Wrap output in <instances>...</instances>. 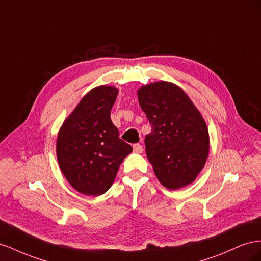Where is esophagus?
Masks as SVG:
<instances>
[{
    "mask_svg": "<svg viewBox=\"0 0 261 261\" xmlns=\"http://www.w3.org/2000/svg\"><path fill=\"white\" fill-rule=\"evenodd\" d=\"M133 152L135 153H142L143 152V147L141 144H135L133 145Z\"/></svg>",
    "mask_w": 261,
    "mask_h": 261,
    "instance_id": "34e87169",
    "label": "esophagus"
}]
</instances>
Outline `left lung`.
Listing matches in <instances>:
<instances>
[{
  "label": "left lung",
  "instance_id": "left-lung-1",
  "mask_svg": "<svg viewBox=\"0 0 261 261\" xmlns=\"http://www.w3.org/2000/svg\"><path fill=\"white\" fill-rule=\"evenodd\" d=\"M138 99L152 125L145 151L160 182L170 190L196 180L210 150L206 123L178 85L158 81L141 86Z\"/></svg>",
  "mask_w": 261,
  "mask_h": 261
}]
</instances>
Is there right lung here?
Returning <instances> with one entry per match:
<instances>
[{
    "instance_id": "right-lung-1",
    "label": "right lung",
    "mask_w": 261,
    "mask_h": 261,
    "mask_svg": "<svg viewBox=\"0 0 261 261\" xmlns=\"http://www.w3.org/2000/svg\"><path fill=\"white\" fill-rule=\"evenodd\" d=\"M118 92L110 85L91 89L58 132L59 166L72 187L86 196L105 193L119 166L132 152L110 119Z\"/></svg>"
}]
</instances>
